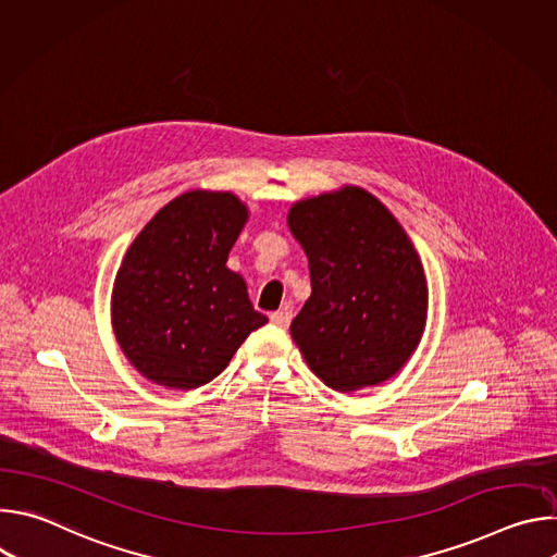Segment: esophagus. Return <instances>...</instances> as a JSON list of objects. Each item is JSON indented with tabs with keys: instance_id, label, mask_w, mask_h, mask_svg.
<instances>
[{
	"instance_id": "obj_1",
	"label": "esophagus",
	"mask_w": 557,
	"mask_h": 557,
	"mask_svg": "<svg viewBox=\"0 0 557 557\" xmlns=\"http://www.w3.org/2000/svg\"><path fill=\"white\" fill-rule=\"evenodd\" d=\"M271 324H275L277 329H288V324H290V320H293V312L288 310V308H282V310H275V312H271Z\"/></svg>"
}]
</instances>
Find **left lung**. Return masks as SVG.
I'll list each match as a JSON object with an SVG mask.
<instances>
[{
  "instance_id": "8db88e82",
  "label": "left lung",
  "mask_w": 557,
  "mask_h": 557,
  "mask_svg": "<svg viewBox=\"0 0 557 557\" xmlns=\"http://www.w3.org/2000/svg\"><path fill=\"white\" fill-rule=\"evenodd\" d=\"M288 226L312 293L290 324L308 368L352 392L399 372L428 320L423 264L404 226L366 189L295 202Z\"/></svg>"
}]
</instances>
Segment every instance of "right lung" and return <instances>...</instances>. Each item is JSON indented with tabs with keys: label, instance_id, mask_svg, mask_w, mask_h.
Listing matches in <instances>:
<instances>
[{
	"label": "right lung",
	"instance_id": "right-lung-1",
	"mask_svg": "<svg viewBox=\"0 0 557 557\" xmlns=\"http://www.w3.org/2000/svg\"><path fill=\"white\" fill-rule=\"evenodd\" d=\"M247 207L226 191H187L158 211L127 249L112 290V326L149 381L191 389L215 379L269 320L226 258Z\"/></svg>",
	"mask_w": 557,
	"mask_h": 557
}]
</instances>
